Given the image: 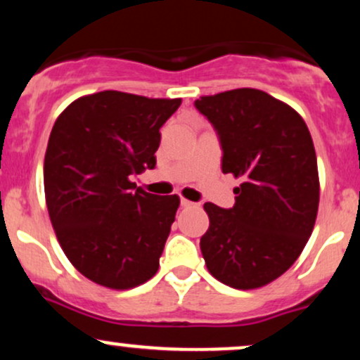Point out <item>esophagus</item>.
<instances>
[{"label":"esophagus","instance_id":"34e87169","mask_svg":"<svg viewBox=\"0 0 360 360\" xmlns=\"http://www.w3.org/2000/svg\"><path fill=\"white\" fill-rule=\"evenodd\" d=\"M194 203H191V201H188V200H184V198H181V206H183V208H191Z\"/></svg>","mask_w":360,"mask_h":360}]
</instances>
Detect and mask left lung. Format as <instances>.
I'll list each match as a JSON object with an SVG mask.
<instances>
[{"mask_svg": "<svg viewBox=\"0 0 360 360\" xmlns=\"http://www.w3.org/2000/svg\"><path fill=\"white\" fill-rule=\"evenodd\" d=\"M194 106L217 130L221 171L242 181L232 208L205 203L206 267L230 288L266 286L295 264L315 226L320 183L311 135L291 106L259 89L203 96Z\"/></svg>", "mask_w": 360, "mask_h": 360, "instance_id": "1", "label": "left lung"}]
</instances>
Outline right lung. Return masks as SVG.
<instances>
[{
	"label": "right lung",
	"mask_w": 360,
	"mask_h": 360,
	"mask_svg": "<svg viewBox=\"0 0 360 360\" xmlns=\"http://www.w3.org/2000/svg\"><path fill=\"white\" fill-rule=\"evenodd\" d=\"M179 105L101 91L53 123L44 162L49 217L64 254L93 283L130 289L159 269L179 196L150 194L130 177L155 167L159 130Z\"/></svg>",
	"instance_id": "right-lung-1"
}]
</instances>
